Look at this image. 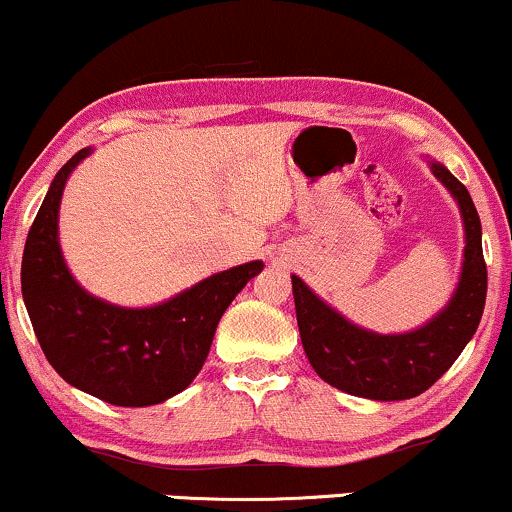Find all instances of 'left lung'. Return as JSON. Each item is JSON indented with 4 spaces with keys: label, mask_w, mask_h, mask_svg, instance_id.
Wrapping results in <instances>:
<instances>
[{
    "label": "left lung",
    "mask_w": 512,
    "mask_h": 512,
    "mask_svg": "<svg viewBox=\"0 0 512 512\" xmlns=\"http://www.w3.org/2000/svg\"><path fill=\"white\" fill-rule=\"evenodd\" d=\"M432 171L458 200L465 221L463 274L458 291L439 317L410 334L379 336L350 324L293 276L295 315L307 360L326 384L353 396L372 400L420 396L458 360L482 319L486 300L482 221L463 183L443 164L434 162Z\"/></svg>",
    "instance_id": "left-lung-1"
}]
</instances>
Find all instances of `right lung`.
Segmentation results:
<instances>
[{
	"instance_id": "1",
	"label": "right lung",
	"mask_w": 512,
	"mask_h": 512,
	"mask_svg": "<svg viewBox=\"0 0 512 512\" xmlns=\"http://www.w3.org/2000/svg\"><path fill=\"white\" fill-rule=\"evenodd\" d=\"M88 155L85 147L61 166L42 200L23 250L21 291L42 353L61 379L104 403L143 408L197 377L221 315L264 264H240L143 310L92 298L66 269L57 238L66 178Z\"/></svg>"
}]
</instances>
